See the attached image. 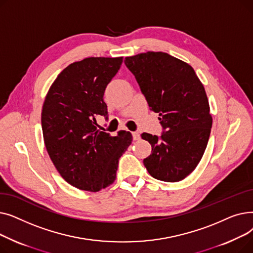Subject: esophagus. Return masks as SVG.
<instances>
[{
	"label": "esophagus",
	"mask_w": 253,
	"mask_h": 253,
	"mask_svg": "<svg viewBox=\"0 0 253 253\" xmlns=\"http://www.w3.org/2000/svg\"><path fill=\"white\" fill-rule=\"evenodd\" d=\"M132 137H133V140H138L140 138V134L137 131H134V132H132Z\"/></svg>",
	"instance_id": "esophagus-1"
}]
</instances>
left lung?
Wrapping results in <instances>:
<instances>
[{"label":"left lung","mask_w":253,"mask_h":253,"mask_svg":"<svg viewBox=\"0 0 253 253\" xmlns=\"http://www.w3.org/2000/svg\"><path fill=\"white\" fill-rule=\"evenodd\" d=\"M124 62L163 128L160 136L141 134L152 145L143 164L156 179L179 181L200 162L210 136L212 118L205 89L190 64L168 53L149 51Z\"/></svg>","instance_id":"8db88e82"}]
</instances>
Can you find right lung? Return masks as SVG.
<instances>
[{
  "label": "right lung",
  "mask_w": 253,
  "mask_h": 253,
  "mask_svg": "<svg viewBox=\"0 0 253 253\" xmlns=\"http://www.w3.org/2000/svg\"><path fill=\"white\" fill-rule=\"evenodd\" d=\"M123 57H88L70 64L51 85L42 110L46 150L62 178L80 190L98 192L116 179L119 159L132 141L97 129L96 117L108 119L104 90Z\"/></svg>",
  "instance_id": "1"
}]
</instances>
